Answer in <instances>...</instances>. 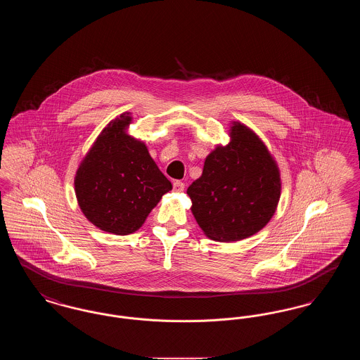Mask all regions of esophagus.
<instances>
[{"mask_svg":"<svg viewBox=\"0 0 360 360\" xmlns=\"http://www.w3.org/2000/svg\"><path fill=\"white\" fill-rule=\"evenodd\" d=\"M172 190L176 191V193H181V191L185 190V184L181 182V181H175V182L172 184Z\"/></svg>","mask_w":360,"mask_h":360,"instance_id":"34e87169","label":"esophagus"}]
</instances>
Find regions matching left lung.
<instances>
[{
	"label": "left lung",
	"instance_id": "8db88e82",
	"mask_svg": "<svg viewBox=\"0 0 360 360\" xmlns=\"http://www.w3.org/2000/svg\"><path fill=\"white\" fill-rule=\"evenodd\" d=\"M191 212L209 239L238 241L274 216L281 176L263 141L245 125L231 127V143L206 156L202 175L188 188Z\"/></svg>",
	"mask_w": 360,
	"mask_h": 360
}]
</instances>
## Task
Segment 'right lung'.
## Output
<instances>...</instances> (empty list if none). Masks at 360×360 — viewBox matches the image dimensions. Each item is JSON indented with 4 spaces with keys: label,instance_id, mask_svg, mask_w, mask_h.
<instances>
[{
    "label": "right lung",
    "instance_id": "obj_1",
    "mask_svg": "<svg viewBox=\"0 0 360 360\" xmlns=\"http://www.w3.org/2000/svg\"><path fill=\"white\" fill-rule=\"evenodd\" d=\"M129 113L110 121L75 175V194L86 219L115 235H129L146 221L172 182L144 143L125 134Z\"/></svg>",
    "mask_w": 360,
    "mask_h": 360
}]
</instances>
